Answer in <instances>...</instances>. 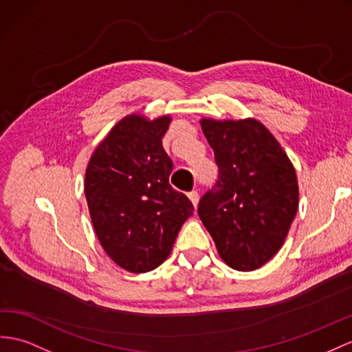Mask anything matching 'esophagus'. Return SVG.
Masks as SVG:
<instances>
[{"mask_svg":"<svg viewBox=\"0 0 352 352\" xmlns=\"http://www.w3.org/2000/svg\"><path fill=\"white\" fill-rule=\"evenodd\" d=\"M188 199L191 200V203L194 204V208H197V204H199V192H197V191L188 192Z\"/></svg>","mask_w":352,"mask_h":352,"instance_id":"esophagus-1","label":"esophagus"}]
</instances>
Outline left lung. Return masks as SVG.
I'll return each mask as SVG.
<instances>
[{"label":"left lung","instance_id":"left-lung-1","mask_svg":"<svg viewBox=\"0 0 352 352\" xmlns=\"http://www.w3.org/2000/svg\"><path fill=\"white\" fill-rule=\"evenodd\" d=\"M219 176L199 204L218 254L241 272L260 269L285 242L298 208L293 162L254 118L200 119Z\"/></svg>","mask_w":352,"mask_h":352}]
</instances>
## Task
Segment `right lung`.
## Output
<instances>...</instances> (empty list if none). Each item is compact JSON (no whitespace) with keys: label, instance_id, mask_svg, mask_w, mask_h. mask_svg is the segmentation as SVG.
I'll return each mask as SVG.
<instances>
[{"label":"right lung","instance_id":"1","mask_svg":"<svg viewBox=\"0 0 352 352\" xmlns=\"http://www.w3.org/2000/svg\"><path fill=\"white\" fill-rule=\"evenodd\" d=\"M171 122L133 113L116 122L89 158L85 195L102 250L119 267L146 273L167 260L194 206L171 188L162 148Z\"/></svg>","mask_w":352,"mask_h":352}]
</instances>
